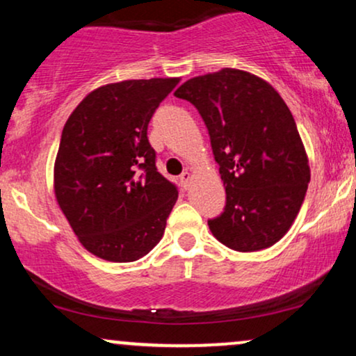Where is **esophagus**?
Masks as SVG:
<instances>
[{
	"label": "esophagus",
	"instance_id": "obj_1",
	"mask_svg": "<svg viewBox=\"0 0 356 356\" xmlns=\"http://www.w3.org/2000/svg\"><path fill=\"white\" fill-rule=\"evenodd\" d=\"M179 182H181V186L184 187V189H187L189 187V182H191V172H182L181 177H179Z\"/></svg>",
	"mask_w": 356,
	"mask_h": 356
}]
</instances>
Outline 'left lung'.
<instances>
[{
	"instance_id": "obj_1",
	"label": "left lung",
	"mask_w": 356,
	"mask_h": 356,
	"mask_svg": "<svg viewBox=\"0 0 356 356\" xmlns=\"http://www.w3.org/2000/svg\"><path fill=\"white\" fill-rule=\"evenodd\" d=\"M174 95L202 117L226 186V206L207 220L214 238L241 252L273 246L295 220L309 182L288 105L266 81L234 68L187 80Z\"/></svg>"
}]
</instances>
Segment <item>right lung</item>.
<instances>
[{
  "label": "right lung",
  "mask_w": 356,
  "mask_h": 356,
  "mask_svg": "<svg viewBox=\"0 0 356 356\" xmlns=\"http://www.w3.org/2000/svg\"><path fill=\"white\" fill-rule=\"evenodd\" d=\"M179 79L125 80L93 90L63 127L55 194L92 254L140 259L164 234L177 186L157 170L149 122Z\"/></svg>",
  "instance_id": "obj_1"
}]
</instances>
